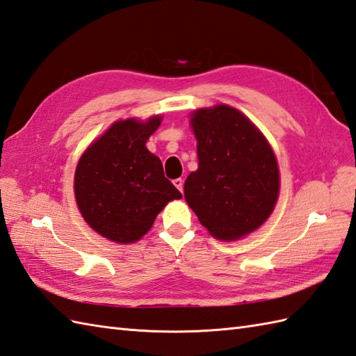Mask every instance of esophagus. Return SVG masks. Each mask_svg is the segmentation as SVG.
Masks as SVG:
<instances>
[{
  "mask_svg": "<svg viewBox=\"0 0 356 356\" xmlns=\"http://www.w3.org/2000/svg\"><path fill=\"white\" fill-rule=\"evenodd\" d=\"M172 184H175V186L179 189L180 193H184V179H176V180H172Z\"/></svg>",
  "mask_w": 356,
  "mask_h": 356,
  "instance_id": "esophagus-1",
  "label": "esophagus"
}]
</instances>
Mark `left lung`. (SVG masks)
Returning a JSON list of instances; mask_svg holds the SVG:
<instances>
[{"label": "left lung", "mask_w": 356, "mask_h": 356, "mask_svg": "<svg viewBox=\"0 0 356 356\" xmlns=\"http://www.w3.org/2000/svg\"><path fill=\"white\" fill-rule=\"evenodd\" d=\"M198 168L185 198L198 221L222 241L252 234L275 209L279 168L268 140L244 113L217 104L193 113Z\"/></svg>", "instance_id": "obj_1"}]
</instances>
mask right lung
Returning <instances> with one entry per match:
<instances>
[{"label":"right lung","mask_w":356,"mask_h":356,"mask_svg":"<svg viewBox=\"0 0 356 356\" xmlns=\"http://www.w3.org/2000/svg\"><path fill=\"white\" fill-rule=\"evenodd\" d=\"M161 121L156 115L145 122H113L77 163L74 193L79 209L88 225L111 241H138L165 204L181 198L163 176L161 159L145 147Z\"/></svg>","instance_id":"add662e5"}]
</instances>
